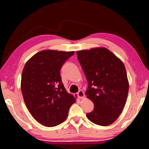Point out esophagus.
I'll return each instance as SVG.
<instances>
[{"label":"esophagus","instance_id":"34e87169","mask_svg":"<svg viewBox=\"0 0 149 149\" xmlns=\"http://www.w3.org/2000/svg\"><path fill=\"white\" fill-rule=\"evenodd\" d=\"M77 96H78V97L79 98V99H83L85 97V93H84V91H83L80 90L77 93Z\"/></svg>","mask_w":149,"mask_h":149}]
</instances>
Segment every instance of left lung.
<instances>
[{"label": "left lung", "mask_w": 149, "mask_h": 149, "mask_svg": "<svg viewBox=\"0 0 149 149\" xmlns=\"http://www.w3.org/2000/svg\"><path fill=\"white\" fill-rule=\"evenodd\" d=\"M76 53L89 85L85 95L95 107L87 117L97 125L112 124L127 101L129 81L125 65L104 47L78 50Z\"/></svg>", "instance_id": "left-lung-1"}]
</instances>
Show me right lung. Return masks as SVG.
<instances>
[{
	"mask_svg": "<svg viewBox=\"0 0 149 149\" xmlns=\"http://www.w3.org/2000/svg\"><path fill=\"white\" fill-rule=\"evenodd\" d=\"M74 51L43 50L27 60L22 71L21 90L27 109L37 122L54 127L66 119L75 95L66 91L60 74Z\"/></svg>",
	"mask_w": 149,
	"mask_h": 149,
	"instance_id": "1",
	"label": "right lung"
}]
</instances>
